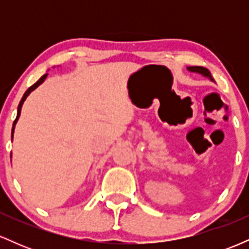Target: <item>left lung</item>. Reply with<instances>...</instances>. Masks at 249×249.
I'll return each instance as SVG.
<instances>
[{
    "label": "left lung",
    "instance_id": "obj_1",
    "mask_svg": "<svg viewBox=\"0 0 249 249\" xmlns=\"http://www.w3.org/2000/svg\"><path fill=\"white\" fill-rule=\"evenodd\" d=\"M187 70L190 71V72H196V73H199V75H202L204 77H206V78L210 79L211 82L213 81L212 75H211V72L206 69V68H204V67H187Z\"/></svg>",
    "mask_w": 249,
    "mask_h": 249
}]
</instances>
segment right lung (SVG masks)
Returning <instances> with one entry per match:
<instances>
[{"mask_svg":"<svg viewBox=\"0 0 249 249\" xmlns=\"http://www.w3.org/2000/svg\"><path fill=\"white\" fill-rule=\"evenodd\" d=\"M47 77H48V73H45V75H43L41 78L38 79V81H37L35 84L34 85H31V87L28 89L27 91H25L24 92V95H23V97H22V99H21V102H19V104H18V107H17V116H16V119L15 121H14V124H13V128H11V142H13V138H14V131H15V126H16V124H17V121H18V118H19V116H21V108H22V107H23V103H24V101L25 99H27V97L30 95L31 92H33L34 90H35L36 88H38L39 85L42 84L43 82L45 81V79H47ZM10 158H11V154H10Z\"/></svg>","mask_w":249,"mask_h":249,"instance_id":"right-lung-1","label":"right lung"}]
</instances>
